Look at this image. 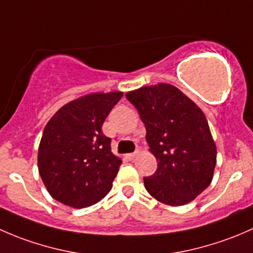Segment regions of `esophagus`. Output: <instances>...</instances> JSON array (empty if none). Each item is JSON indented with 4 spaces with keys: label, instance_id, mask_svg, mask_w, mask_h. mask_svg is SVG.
Here are the masks:
<instances>
[{
    "label": "esophagus",
    "instance_id": "esophagus-1",
    "mask_svg": "<svg viewBox=\"0 0 253 253\" xmlns=\"http://www.w3.org/2000/svg\"><path fill=\"white\" fill-rule=\"evenodd\" d=\"M139 155V152H134V153H131V154H127V159L129 160H134Z\"/></svg>",
    "mask_w": 253,
    "mask_h": 253
}]
</instances>
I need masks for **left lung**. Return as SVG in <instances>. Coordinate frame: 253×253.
Wrapping results in <instances>:
<instances>
[{
  "label": "left lung",
  "instance_id": "left-lung-1",
  "mask_svg": "<svg viewBox=\"0 0 253 253\" xmlns=\"http://www.w3.org/2000/svg\"><path fill=\"white\" fill-rule=\"evenodd\" d=\"M147 129L158 169L144 177L150 196L172 207L192 202L213 180L216 145L203 111L168 83L126 93Z\"/></svg>",
  "mask_w": 253,
  "mask_h": 253
}]
</instances>
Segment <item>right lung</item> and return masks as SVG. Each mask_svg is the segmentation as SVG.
I'll return each mask as SVG.
<instances>
[{"label":"right lung","mask_w":253,"mask_h":253,"mask_svg":"<svg viewBox=\"0 0 253 253\" xmlns=\"http://www.w3.org/2000/svg\"><path fill=\"white\" fill-rule=\"evenodd\" d=\"M122 91L91 93L70 101L48 120L38 150V168L51 197L72 208L103 200L122 160L101 131Z\"/></svg>","instance_id":"right-lung-1"}]
</instances>
